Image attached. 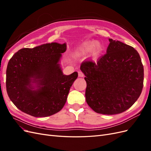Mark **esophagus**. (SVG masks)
<instances>
[{"label": "esophagus", "mask_w": 151, "mask_h": 151, "mask_svg": "<svg viewBox=\"0 0 151 151\" xmlns=\"http://www.w3.org/2000/svg\"><path fill=\"white\" fill-rule=\"evenodd\" d=\"M78 74H79V77H84V73L82 72V71H79L78 72Z\"/></svg>", "instance_id": "obj_1"}]
</instances>
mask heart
<instances>
[{"mask_svg": "<svg viewBox=\"0 0 151 151\" xmlns=\"http://www.w3.org/2000/svg\"><path fill=\"white\" fill-rule=\"evenodd\" d=\"M98 43L96 42L86 43L79 49V50L77 52V53L78 55H81V54L89 52L91 50L96 48L98 47Z\"/></svg>", "mask_w": 151, "mask_h": 151, "instance_id": "1", "label": "heart"}]
</instances>
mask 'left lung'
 <instances>
[{
    "label": "left lung",
    "mask_w": 151,
    "mask_h": 151,
    "mask_svg": "<svg viewBox=\"0 0 151 151\" xmlns=\"http://www.w3.org/2000/svg\"><path fill=\"white\" fill-rule=\"evenodd\" d=\"M106 53L96 62L84 61L86 99L98 113L115 115L130 108L144 85V66L138 52L130 45L109 39Z\"/></svg>",
    "instance_id": "8db88e82"
}]
</instances>
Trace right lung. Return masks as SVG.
<instances>
[{
  "mask_svg": "<svg viewBox=\"0 0 151 151\" xmlns=\"http://www.w3.org/2000/svg\"><path fill=\"white\" fill-rule=\"evenodd\" d=\"M66 47L65 43H47L22 48L14 54L7 64L6 89L21 111L35 117H47L64 106L71 86L78 77L77 72L63 75L58 63ZM32 78L38 83L37 90H32Z\"/></svg>",
  "mask_w": 151,
  "mask_h": 151,
  "instance_id": "obj_1",
  "label": "right lung"
}]
</instances>
